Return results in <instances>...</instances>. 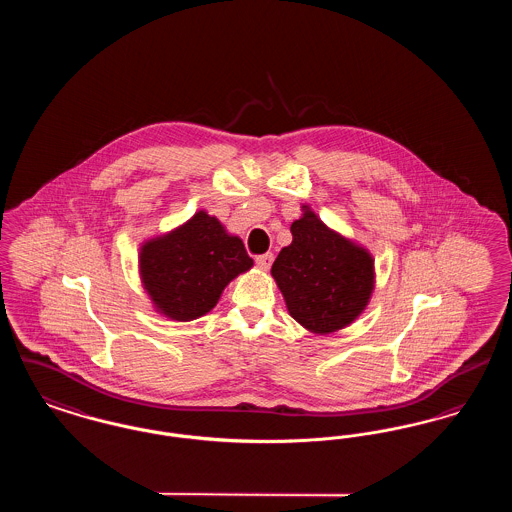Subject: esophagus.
I'll return each mask as SVG.
<instances>
[{"instance_id":"34e87169","label":"esophagus","mask_w":512,"mask_h":512,"mask_svg":"<svg viewBox=\"0 0 512 512\" xmlns=\"http://www.w3.org/2000/svg\"><path fill=\"white\" fill-rule=\"evenodd\" d=\"M272 261H274V255H272V253H265V255H257V257H255L257 267L263 268V270H268L270 265H272Z\"/></svg>"}]
</instances>
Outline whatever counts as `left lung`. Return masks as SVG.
<instances>
[{
	"label": "left lung",
	"mask_w": 512,
	"mask_h": 512,
	"mask_svg": "<svg viewBox=\"0 0 512 512\" xmlns=\"http://www.w3.org/2000/svg\"><path fill=\"white\" fill-rule=\"evenodd\" d=\"M292 236V244L278 253L270 270L290 315L315 334L345 328L370 299L372 257L309 209L293 222Z\"/></svg>",
	"instance_id": "1"
}]
</instances>
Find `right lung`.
<instances>
[{"label": "right lung", "mask_w": 512, "mask_h": 512, "mask_svg": "<svg viewBox=\"0 0 512 512\" xmlns=\"http://www.w3.org/2000/svg\"><path fill=\"white\" fill-rule=\"evenodd\" d=\"M253 267L244 242L199 211L171 234L142 245L140 274L155 307L174 320L209 313L232 278Z\"/></svg>", "instance_id": "add662e5"}]
</instances>
